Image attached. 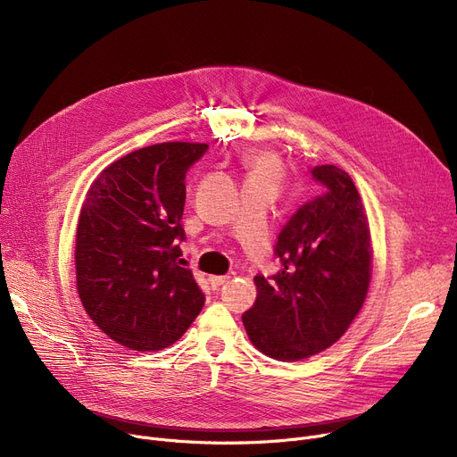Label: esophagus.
<instances>
[{"label":"esophagus","instance_id":"34e87169","mask_svg":"<svg viewBox=\"0 0 457 457\" xmlns=\"http://www.w3.org/2000/svg\"><path fill=\"white\" fill-rule=\"evenodd\" d=\"M228 279H229V276H209V283L212 289H219V287H222Z\"/></svg>","mask_w":457,"mask_h":457}]
</instances>
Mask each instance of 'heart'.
<instances>
[{
    "instance_id": "heart-1",
    "label": "heart",
    "mask_w": 457,
    "mask_h": 457,
    "mask_svg": "<svg viewBox=\"0 0 457 457\" xmlns=\"http://www.w3.org/2000/svg\"><path fill=\"white\" fill-rule=\"evenodd\" d=\"M246 164L250 168V176L265 178L272 181H278V178L281 176V162L278 155H274L272 152L253 150L248 154Z\"/></svg>"
}]
</instances>
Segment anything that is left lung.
<instances>
[{"label":"left lung","mask_w":457,"mask_h":457,"mask_svg":"<svg viewBox=\"0 0 457 457\" xmlns=\"http://www.w3.org/2000/svg\"><path fill=\"white\" fill-rule=\"evenodd\" d=\"M326 195L298 209L278 237L283 269L255 276L257 298L243 315L252 345L278 361H300L337 343L361 311L372 278V237L352 178L313 168Z\"/></svg>","instance_id":"8db88e82"}]
</instances>
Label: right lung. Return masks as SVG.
<instances>
[{
  "label": "right lung",
  "instance_id": "right-lung-1",
  "mask_svg": "<svg viewBox=\"0 0 457 457\" xmlns=\"http://www.w3.org/2000/svg\"><path fill=\"white\" fill-rule=\"evenodd\" d=\"M207 144L161 142L116 159L87 190L76 229V287L92 322L137 352L172 346L204 307L181 267L185 174Z\"/></svg>",
  "mask_w": 457,
  "mask_h": 457
}]
</instances>
